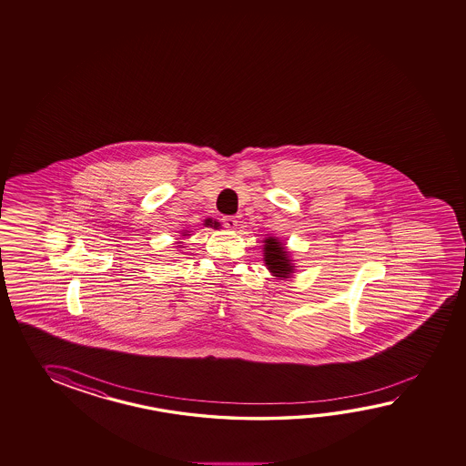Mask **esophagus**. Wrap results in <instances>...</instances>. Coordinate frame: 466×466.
Returning <instances> with one entry per match:
<instances>
[{
	"instance_id": "esophagus-1",
	"label": "esophagus",
	"mask_w": 466,
	"mask_h": 466,
	"mask_svg": "<svg viewBox=\"0 0 466 466\" xmlns=\"http://www.w3.org/2000/svg\"><path fill=\"white\" fill-rule=\"evenodd\" d=\"M223 225H225V228L235 229L238 227V219L235 217H225Z\"/></svg>"
}]
</instances>
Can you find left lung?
Masks as SVG:
<instances>
[{
    "instance_id": "obj_1",
    "label": "left lung",
    "mask_w": 466,
    "mask_h": 466,
    "mask_svg": "<svg viewBox=\"0 0 466 466\" xmlns=\"http://www.w3.org/2000/svg\"><path fill=\"white\" fill-rule=\"evenodd\" d=\"M265 243V261L269 271L279 278H286L288 274L291 273L292 266L281 243H278V239H274V238H268Z\"/></svg>"
}]
</instances>
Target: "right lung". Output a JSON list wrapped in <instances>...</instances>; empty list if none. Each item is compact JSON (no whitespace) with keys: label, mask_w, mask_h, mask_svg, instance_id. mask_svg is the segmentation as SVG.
I'll return each mask as SVG.
<instances>
[{"label":"right lung","mask_w":466,"mask_h":466,"mask_svg":"<svg viewBox=\"0 0 466 466\" xmlns=\"http://www.w3.org/2000/svg\"><path fill=\"white\" fill-rule=\"evenodd\" d=\"M217 225H218V223H215V227H217Z\"/></svg>","instance_id":"add662e5"}]
</instances>
